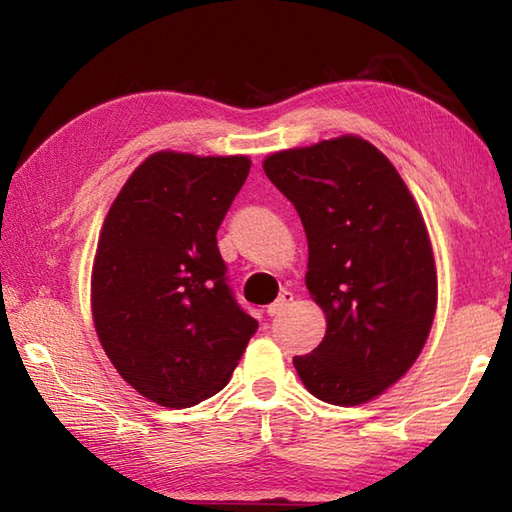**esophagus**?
<instances>
[{
    "instance_id": "1",
    "label": "esophagus",
    "mask_w": 512,
    "mask_h": 512,
    "mask_svg": "<svg viewBox=\"0 0 512 512\" xmlns=\"http://www.w3.org/2000/svg\"><path fill=\"white\" fill-rule=\"evenodd\" d=\"M291 302H293V293L291 291H282L280 298H277L273 305H268L266 314L268 316H280V314H284V311H287V307L291 305Z\"/></svg>"
}]
</instances>
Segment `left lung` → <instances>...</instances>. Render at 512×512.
Returning <instances> with one entry per match:
<instances>
[{
  "label": "left lung",
  "instance_id": "8db88e82",
  "mask_svg": "<svg viewBox=\"0 0 512 512\" xmlns=\"http://www.w3.org/2000/svg\"><path fill=\"white\" fill-rule=\"evenodd\" d=\"M264 171L305 225L307 289L327 316L325 339L293 366L318 400L368 402L413 366L436 314L418 205L386 155L354 135L273 153Z\"/></svg>",
  "mask_w": 512,
  "mask_h": 512
}]
</instances>
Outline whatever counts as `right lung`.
Returning <instances> with one entry per match:
<instances>
[{
	"mask_svg": "<svg viewBox=\"0 0 512 512\" xmlns=\"http://www.w3.org/2000/svg\"><path fill=\"white\" fill-rule=\"evenodd\" d=\"M248 171L244 155L153 153L103 221L92 271L94 327L119 375L169 409L219 393L257 329L216 246Z\"/></svg>",
	"mask_w": 512,
	"mask_h": 512,
	"instance_id": "right-lung-1",
	"label": "right lung"
}]
</instances>
